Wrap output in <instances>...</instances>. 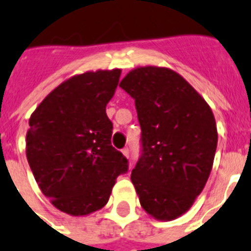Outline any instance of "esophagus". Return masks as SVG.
<instances>
[{
	"label": "esophagus",
	"instance_id": "obj_1",
	"mask_svg": "<svg viewBox=\"0 0 251 251\" xmlns=\"http://www.w3.org/2000/svg\"><path fill=\"white\" fill-rule=\"evenodd\" d=\"M122 154H124L125 158H129V149H124V150H122Z\"/></svg>",
	"mask_w": 251,
	"mask_h": 251
}]
</instances>
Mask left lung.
Returning <instances> with one entry per match:
<instances>
[{
    "mask_svg": "<svg viewBox=\"0 0 251 251\" xmlns=\"http://www.w3.org/2000/svg\"><path fill=\"white\" fill-rule=\"evenodd\" d=\"M120 87L134 100L142 156L131 171L139 202L158 221L192 206L212 171L217 147L213 112L187 80L166 67H137Z\"/></svg>",
    "mask_w": 251,
    "mask_h": 251,
    "instance_id": "left-lung-1",
    "label": "left lung"
}]
</instances>
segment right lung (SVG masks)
<instances>
[{
  "label": "right lung",
  "mask_w": 251,
  "mask_h": 251,
  "mask_svg": "<svg viewBox=\"0 0 251 251\" xmlns=\"http://www.w3.org/2000/svg\"><path fill=\"white\" fill-rule=\"evenodd\" d=\"M121 70L75 75L46 96L28 120L26 156L32 175L55 208L74 217L106 205L127 159L110 143L106 104Z\"/></svg>",
  "instance_id": "obj_1"
}]
</instances>
